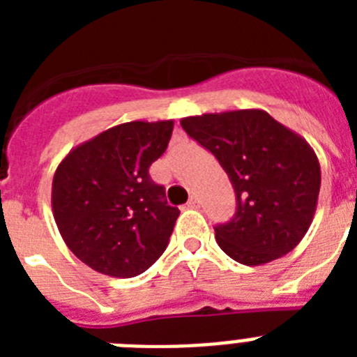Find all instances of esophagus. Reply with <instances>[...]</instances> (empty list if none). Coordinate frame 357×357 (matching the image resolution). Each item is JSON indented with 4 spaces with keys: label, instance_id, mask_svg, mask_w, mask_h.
<instances>
[{
    "label": "esophagus",
    "instance_id": "obj_1",
    "mask_svg": "<svg viewBox=\"0 0 357 357\" xmlns=\"http://www.w3.org/2000/svg\"><path fill=\"white\" fill-rule=\"evenodd\" d=\"M185 206H188L189 209H198V207H200V202H198L197 197H191L188 200V204H185Z\"/></svg>",
    "mask_w": 357,
    "mask_h": 357
}]
</instances>
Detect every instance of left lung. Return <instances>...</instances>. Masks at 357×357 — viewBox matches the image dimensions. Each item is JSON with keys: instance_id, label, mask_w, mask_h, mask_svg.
<instances>
[{"instance_id": "obj_1", "label": "left lung", "mask_w": 357, "mask_h": 357, "mask_svg": "<svg viewBox=\"0 0 357 357\" xmlns=\"http://www.w3.org/2000/svg\"><path fill=\"white\" fill-rule=\"evenodd\" d=\"M181 125L216 157L236 191L234 218L214 227L220 248L247 266L291 252L320 193V162L307 141L261 109L189 116Z\"/></svg>"}]
</instances>
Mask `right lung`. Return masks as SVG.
Returning a JSON list of instances; mask_svg holds the SVG:
<instances>
[{
	"label": "right lung",
	"instance_id": "add662e5",
	"mask_svg": "<svg viewBox=\"0 0 357 357\" xmlns=\"http://www.w3.org/2000/svg\"><path fill=\"white\" fill-rule=\"evenodd\" d=\"M173 119L121 123L73 148L52 182L55 223L69 250L96 272L128 279L168 247L181 211L148 168L168 148Z\"/></svg>",
	"mask_w": 357,
	"mask_h": 357
}]
</instances>
